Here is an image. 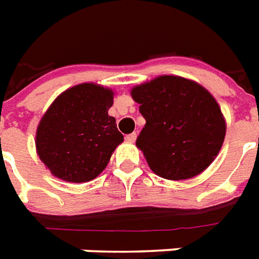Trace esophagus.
<instances>
[{"instance_id":"1","label":"esophagus","mask_w":259,"mask_h":259,"mask_svg":"<svg viewBox=\"0 0 259 259\" xmlns=\"http://www.w3.org/2000/svg\"><path fill=\"white\" fill-rule=\"evenodd\" d=\"M136 138H137V134L132 133V134H127V136L125 137V140L129 142V144H133V142L136 141Z\"/></svg>"}]
</instances>
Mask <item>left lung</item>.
<instances>
[{
    "instance_id": "obj_1",
    "label": "left lung",
    "mask_w": 259,
    "mask_h": 259,
    "mask_svg": "<svg viewBox=\"0 0 259 259\" xmlns=\"http://www.w3.org/2000/svg\"><path fill=\"white\" fill-rule=\"evenodd\" d=\"M130 95L146 121L136 145L157 176L187 180L211 165L225 141L226 119L208 90L161 75L134 86Z\"/></svg>"
}]
</instances>
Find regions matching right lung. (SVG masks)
Masks as SVG:
<instances>
[{"label":"right lung","instance_id":"1","mask_svg":"<svg viewBox=\"0 0 259 259\" xmlns=\"http://www.w3.org/2000/svg\"><path fill=\"white\" fill-rule=\"evenodd\" d=\"M114 91L97 83H80L63 91L41 117L36 152L55 177L86 183L103 172L123 142L110 117Z\"/></svg>","mask_w":259,"mask_h":259}]
</instances>
